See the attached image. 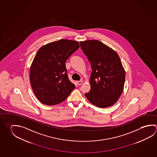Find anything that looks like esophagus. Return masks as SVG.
Wrapping results in <instances>:
<instances>
[{
    "label": "esophagus",
    "instance_id": "esophagus-1",
    "mask_svg": "<svg viewBox=\"0 0 157 157\" xmlns=\"http://www.w3.org/2000/svg\"><path fill=\"white\" fill-rule=\"evenodd\" d=\"M77 84H78V85H80L82 84V80H79V81H77Z\"/></svg>",
    "mask_w": 157,
    "mask_h": 157
}]
</instances>
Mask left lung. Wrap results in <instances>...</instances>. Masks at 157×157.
I'll return each instance as SVG.
<instances>
[{
  "label": "left lung",
  "instance_id": "8db88e82",
  "mask_svg": "<svg viewBox=\"0 0 157 157\" xmlns=\"http://www.w3.org/2000/svg\"><path fill=\"white\" fill-rule=\"evenodd\" d=\"M90 62V90L85 94L91 104L100 108L115 104L124 90L125 71L116 51L99 40L80 42Z\"/></svg>",
  "mask_w": 157,
  "mask_h": 157
}]
</instances>
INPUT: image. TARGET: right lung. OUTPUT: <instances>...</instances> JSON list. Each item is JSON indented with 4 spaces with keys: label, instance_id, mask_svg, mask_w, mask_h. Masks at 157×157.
Returning a JSON list of instances; mask_svg holds the SVG:
<instances>
[{
    "label": "right lung",
    "instance_id": "1",
    "mask_svg": "<svg viewBox=\"0 0 157 157\" xmlns=\"http://www.w3.org/2000/svg\"><path fill=\"white\" fill-rule=\"evenodd\" d=\"M79 47L78 41L62 39L45 44L37 51L31 66L30 79L34 93L42 104H59L75 89L65 63Z\"/></svg>",
    "mask_w": 157,
    "mask_h": 157
}]
</instances>
